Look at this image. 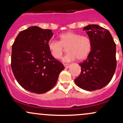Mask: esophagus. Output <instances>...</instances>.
<instances>
[{
	"label": "esophagus",
	"mask_w": 123,
	"mask_h": 123,
	"mask_svg": "<svg viewBox=\"0 0 123 123\" xmlns=\"http://www.w3.org/2000/svg\"><path fill=\"white\" fill-rule=\"evenodd\" d=\"M70 65L69 64V63H65L64 64V66L66 68H69Z\"/></svg>",
	"instance_id": "esophagus-1"
}]
</instances>
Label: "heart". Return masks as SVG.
<instances>
[{
	"label": "heart",
	"mask_w": 123,
	"mask_h": 123,
	"mask_svg": "<svg viewBox=\"0 0 123 123\" xmlns=\"http://www.w3.org/2000/svg\"><path fill=\"white\" fill-rule=\"evenodd\" d=\"M48 47L53 58L57 60L61 58L67 47L68 53L63 57L65 62H70L76 58L79 61L85 60L91 53L92 42L87 35H81L73 32H68L59 36V42L51 40Z\"/></svg>",
	"instance_id": "1"
}]
</instances>
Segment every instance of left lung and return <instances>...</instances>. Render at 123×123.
I'll use <instances>...</instances> for the list:
<instances>
[{
  "mask_svg": "<svg viewBox=\"0 0 123 123\" xmlns=\"http://www.w3.org/2000/svg\"><path fill=\"white\" fill-rule=\"evenodd\" d=\"M83 30L92 42L87 58L80 63V75L76 84L87 91L103 88L111 81L116 69V47L109 31L98 25H88Z\"/></svg>",
  "mask_w": 123,
  "mask_h": 123,
  "instance_id": "8db88e82",
  "label": "left lung"
}]
</instances>
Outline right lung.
Listing matches in <instances>:
<instances>
[{
	"label": "right lung",
	"instance_id": "right-lung-1",
	"mask_svg": "<svg viewBox=\"0 0 123 123\" xmlns=\"http://www.w3.org/2000/svg\"><path fill=\"white\" fill-rule=\"evenodd\" d=\"M53 35L51 29L31 26L19 32L12 46V71L19 85L30 92L43 94L49 91L65 68L49 49Z\"/></svg>",
	"mask_w": 123,
	"mask_h": 123
}]
</instances>
